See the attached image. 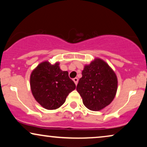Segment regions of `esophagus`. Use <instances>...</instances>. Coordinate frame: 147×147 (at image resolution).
Returning a JSON list of instances; mask_svg holds the SVG:
<instances>
[{
    "label": "esophagus",
    "mask_w": 147,
    "mask_h": 147,
    "mask_svg": "<svg viewBox=\"0 0 147 147\" xmlns=\"http://www.w3.org/2000/svg\"><path fill=\"white\" fill-rule=\"evenodd\" d=\"M73 80H74V83H75L76 85H77L78 82V78H74Z\"/></svg>",
    "instance_id": "esophagus-1"
}]
</instances>
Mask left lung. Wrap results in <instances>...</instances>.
I'll return each instance as SVG.
<instances>
[{"instance_id":"left-lung-1","label":"left lung","mask_w":147,"mask_h":147,"mask_svg":"<svg viewBox=\"0 0 147 147\" xmlns=\"http://www.w3.org/2000/svg\"><path fill=\"white\" fill-rule=\"evenodd\" d=\"M76 90L83 104L92 111L109 105L116 96L118 80L114 71L103 60L97 58L85 65Z\"/></svg>"}]
</instances>
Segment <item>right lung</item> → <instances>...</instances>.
I'll return each instance as SVG.
<instances>
[{
    "instance_id": "1",
    "label": "right lung",
    "mask_w": 147,
    "mask_h": 147,
    "mask_svg": "<svg viewBox=\"0 0 147 147\" xmlns=\"http://www.w3.org/2000/svg\"><path fill=\"white\" fill-rule=\"evenodd\" d=\"M59 65L42 62L31 74L32 94L36 101L47 110H55L63 105L68 94L76 87L68 72L62 71Z\"/></svg>"
}]
</instances>
